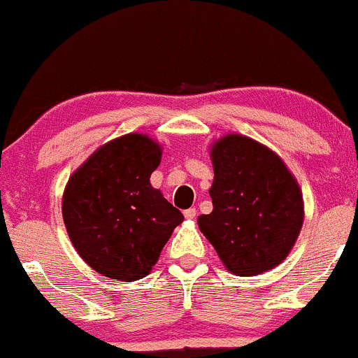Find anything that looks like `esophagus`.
I'll use <instances>...</instances> for the list:
<instances>
[{
    "label": "esophagus",
    "instance_id": "34e87169",
    "mask_svg": "<svg viewBox=\"0 0 358 358\" xmlns=\"http://www.w3.org/2000/svg\"><path fill=\"white\" fill-rule=\"evenodd\" d=\"M196 215H198V211H196V208H187L186 211H184V217H186L187 220H194Z\"/></svg>",
    "mask_w": 358,
    "mask_h": 358
}]
</instances>
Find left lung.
I'll list each match as a JSON object with an SVG mask.
<instances>
[{"instance_id":"left-lung-1","label":"left lung","mask_w":358,"mask_h":358,"mask_svg":"<svg viewBox=\"0 0 358 358\" xmlns=\"http://www.w3.org/2000/svg\"><path fill=\"white\" fill-rule=\"evenodd\" d=\"M213 211L198 225L224 266L252 276L278 266L303 224L297 179L273 150L244 134L218 138L210 150Z\"/></svg>"}]
</instances>
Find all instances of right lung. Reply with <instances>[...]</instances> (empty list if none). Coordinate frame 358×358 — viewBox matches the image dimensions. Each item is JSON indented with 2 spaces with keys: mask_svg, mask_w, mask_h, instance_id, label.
<instances>
[{
  "mask_svg": "<svg viewBox=\"0 0 358 358\" xmlns=\"http://www.w3.org/2000/svg\"><path fill=\"white\" fill-rule=\"evenodd\" d=\"M162 147L129 133L95 150L68 179L63 220L80 257L107 278L134 282L152 271L184 217L150 176Z\"/></svg>",
  "mask_w": 358,
  "mask_h": 358,
  "instance_id": "obj_1",
  "label": "right lung"
}]
</instances>
